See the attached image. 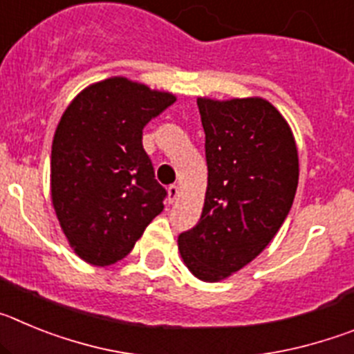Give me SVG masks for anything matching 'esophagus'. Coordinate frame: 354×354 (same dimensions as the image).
<instances>
[{
  "mask_svg": "<svg viewBox=\"0 0 354 354\" xmlns=\"http://www.w3.org/2000/svg\"><path fill=\"white\" fill-rule=\"evenodd\" d=\"M179 195H180L179 186H177V184H171V186L168 187V204H174L175 200L179 198Z\"/></svg>",
  "mask_w": 354,
  "mask_h": 354,
  "instance_id": "1",
  "label": "esophagus"
}]
</instances>
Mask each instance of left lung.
Returning a JSON list of instances; mask_svg holds the SVG:
<instances>
[{"instance_id":"1","label":"left lung","mask_w":354,"mask_h":354,"mask_svg":"<svg viewBox=\"0 0 354 354\" xmlns=\"http://www.w3.org/2000/svg\"><path fill=\"white\" fill-rule=\"evenodd\" d=\"M207 189L196 227L179 236L184 264L202 282H221L277 236L299 177L298 147L283 115L262 97H198Z\"/></svg>"}]
</instances>
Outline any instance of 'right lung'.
Returning <instances> with one entry per match:
<instances>
[{
    "label": "right lung",
    "mask_w": 354,
    "mask_h": 354,
    "mask_svg": "<svg viewBox=\"0 0 354 354\" xmlns=\"http://www.w3.org/2000/svg\"><path fill=\"white\" fill-rule=\"evenodd\" d=\"M170 92L113 76L81 90L62 115L51 149V200L77 257L122 261L162 211L165 187L143 150V127L174 104Z\"/></svg>",
    "instance_id": "add662e5"
}]
</instances>
